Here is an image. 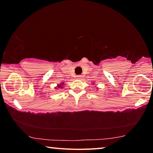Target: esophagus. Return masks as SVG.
I'll use <instances>...</instances> for the list:
<instances>
[{
  "mask_svg": "<svg viewBox=\"0 0 153 153\" xmlns=\"http://www.w3.org/2000/svg\"><path fill=\"white\" fill-rule=\"evenodd\" d=\"M77 78L78 79H82V76H77Z\"/></svg>",
  "mask_w": 153,
  "mask_h": 153,
  "instance_id": "obj_1",
  "label": "esophagus"
}]
</instances>
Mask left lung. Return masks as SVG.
<instances>
[{"mask_svg": "<svg viewBox=\"0 0 153 153\" xmlns=\"http://www.w3.org/2000/svg\"><path fill=\"white\" fill-rule=\"evenodd\" d=\"M97 89H98V88H97Z\"/></svg>", "mask_w": 153, "mask_h": 153, "instance_id": "left-lung-1", "label": "left lung"}]
</instances>
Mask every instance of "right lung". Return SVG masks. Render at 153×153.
<instances>
[{
  "label": "right lung",
  "mask_w": 153,
  "mask_h": 153,
  "mask_svg": "<svg viewBox=\"0 0 153 153\" xmlns=\"http://www.w3.org/2000/svg\"><path fill=\"white\" fill-rule=\"evenodd\" d=\"M65 85V83L62 82L61 83H60V84H58L57 86L55 87V89H59V88H63V86Z\"/></svg>",
  "instance_id": "right-lung-1"
}]
</instances>
